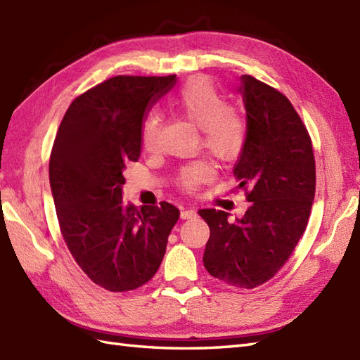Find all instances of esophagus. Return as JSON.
<instances>
[{
  "mask_svg": "<svg viewBox=\"0 0 360 360\" xmlns=\"http://www.w3.org/2000/svg\"><path fill=\"white\" fill-rule=\"evenodd\" d=\"M198 216L195 208H182L181 210V219H195Z\"/></svg>",
  "mask_w": 360,
  "mask_h": 360,
  "instance_id": "obj_1",
  "label": "esophagus"
}]
</instances>
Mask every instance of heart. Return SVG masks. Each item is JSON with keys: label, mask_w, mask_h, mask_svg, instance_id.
Listing matches in <instances>:
<instances>
[{"label": "heart", "mask_w": 360, "mask_h": 360, "mask_svg": "<svg viewBox=\"0 0 360 360\" xmlns=\"http://www.w3.org/2000/svg\"><path fill=\"white\" fill-rule=\"evenodd\" d=\"M174 105L184 118L196 124L202 133V141L207 148L222 160H233L239 155L245 142V124L240 115L229 105H225L222 95L213 82L198 77L184 86ZM160 118L150 113L142 124V142L147 148L156 144ZM213 176V165L205 160H198L184 167L179 174V182L184 188L195 190L200 182Z\"/></svg>", "instance_id": "b5f03b06"}]
</instances>
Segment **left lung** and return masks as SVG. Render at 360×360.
Listing matches in <instances>:
<instances>
[{
	"instance_id": "left-lung-1",
	"label": "left lung",
	"mask_w": 360,
	"mask_h": 360,
	"mask_svg": "<svg viewBox=\"0 0 360 360\" xmlns=\"http://www.w3.org/2000/svg\"><path fill=\"white\" fill-rule=\"evenodd\" d=\"M240 95L247 131L233 173L250 205L235 222L216 208L198 213L210 227L207 271L231 287L255 288L281 270L304 235L316 165L310 135L287 96L250 75L240 77Z\"/></svg>"
}]
</instances>
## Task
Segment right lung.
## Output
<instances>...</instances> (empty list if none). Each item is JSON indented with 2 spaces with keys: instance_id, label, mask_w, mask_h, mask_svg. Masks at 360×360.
Here are the masks:
<instances>
[{
  "instance_id": "obj_1",
  "label": "right lung",
  "mask_w": 360,
  "mask_h": 360,
  "mask_svg": "<svg viewBox=\"0 0 360 360\" xmlns=\"http://www.w3.org/2000/svg\"><path fill=\"white\" fill-rule=\"evenodd\" d=\"M170 77H113L78 96L58 129L49 162L63 238L81 270L108 291L153 278L179 210L169 202L124 204V170L141 155L147 108L169 91Z\"/></svg>"
}]
</instances>
